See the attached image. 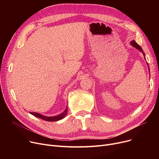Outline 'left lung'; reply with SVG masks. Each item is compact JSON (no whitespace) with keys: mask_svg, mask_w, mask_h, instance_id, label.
<instances>
[{"mask_svg":"<svg viewBox=\"0 0 159 159\" xmlns=\"http://www.w3.org/2000/svg\"><path fill=\"white\" fill-rule=\"evenodd\" d=\"M131 44L134 47V48H137V49H139L140 52H141L142 53H143V55H144V58H145V53H144V52H143V49H142V48L136 43V42L135 41V40H132L131 42ZM145 59H146V58H145ZM147 64H148V69H149V64H148V63H147Z\"/></svg>","mask_w":159,"mask_h":159,"instance_id":"obj_1","label":"left lung"}]
</instances>
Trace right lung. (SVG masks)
<instances>
[{
    "label": "right lung",
    "instance_id": "obj_1",
    "mask_svg": "<svg viewBox=\"0 0 159 159\" xmlns=\"http://www.w3.org/2000/svg\"><path fill=\"white\" fill-rule=\"evenodd\" d=\"M67 113H68V107H67L65 109V110L61 114L57 115V116H44L43 115H41L39 113L30 112V113L33 115V116H35L39 119H43V120H46V121H49V122H53V121L60 120L62 119L64 117H65Z\"/></svg>",
    "mask_w": 159,
    "mask_h": 159
}]
</instances>
